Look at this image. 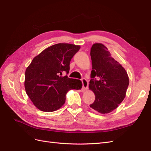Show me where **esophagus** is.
Segmentation results:
<instances>
[{
	"label": "esophagus",
	"instance_id": "1",
	"mask_svg": "<svg viewBox=\"0 0 151 151\" xmlns=\"http://www.w3.org/2000/svg\"><path fill=\"white\" fill-rule=\"evenodd\" d=\"M82 88L83 90H86L88 88V82L86 79L83 78L82 80Z\"/></svg>",
	"mask_w": 151,
	"mask_h": 151
}]
</instances>
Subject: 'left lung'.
<instances>
[{
    "mask_svg": "<svg viewBox=\"0 0 151 151\" xmlns=\"http://www.w3.org/2000/svg\"><path fill=\"white\" fill-rule=\"evenodd\" d=\"M90 55L93 70L89 89L95 95L90 107L99 113L108 114L116 109L125 98L129 84V76L103 44L93 45Z\"/></svg>",
    "mask_w": 151,
    "mask_h": 151,
    "instance_id": "8db88e82",
    "label": "left lung"
}]
</instances>
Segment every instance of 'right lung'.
<instances>
[{
  "label": "right lung",
  "mask_w": 151,
  "mask_h": 151,
  "mask_svg": "<svg viewBox=\"0 0 151 151\" xmlns=\"http://www.w3.org/2000/svg\"><path fill=\"white\" fill-rule=\"evenodd\" d=\"M80 45L58 43L43 50L34 58L25 71L24 88L34 105L46 112L58 110L65 102L70 89H81L78 79L62 76L68 73L70 60Z\"/></svg>",
  "instance_id": "right-lung-1"
}]
</instances>
